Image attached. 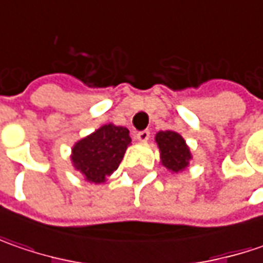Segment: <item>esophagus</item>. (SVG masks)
Returning <instances> with one entry per match:
<instances>
[{
	"label": "esophagus",
	"instance_id": "34e87169",
	"mask_svg": "<svg viewBox=\"0 0 263 263\" xmlns=\"http://www.w3.org/2000/svg\"><path fill=\"white\" fill-rule=\"evenodd\" d=\"M151 136V133H149V130H142V132H139L136 135V139L139 142H147V139Z\"/></svg>",
	"mask_w": 263,
	"mask_h": 263
}]
</instances>
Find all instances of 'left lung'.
Masks as SVG:
<instances>
[{"label":"left lung","mask_w":263,"mask_h":263,"mask_svg":"<svg viewBox=\"0 0 263 263\" xmlns=\"http://www.w3.org/2000/svg\"><path fill=\"white\" fill-rule=\"evenodd\" d=\"M155 142L159 147L161 164L167 168L168 171L178 173V171L186 170L189 161L192 159V154L181 135L171 130L158 132Z\"/></svg>","instance_id":"left-lung-1"}]
</instances>
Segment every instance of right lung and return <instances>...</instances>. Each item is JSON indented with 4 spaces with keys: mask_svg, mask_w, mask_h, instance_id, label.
<instances>
[{
    "mask_svg": "<svg viewBox=\"0 0 263 263\" xmlns=\"http://www.w3.org/2000/svg\"><path fill=\"white\" fill-rule=\"evenodd\" d=\"M132 139L126 127L105 124L83 137L71 149L73 167L90 183H105L116 171Z\"/></svg>",
    "mask_w": 263,
    "mask_h": 263,
    "instance_id": "add662e5",
    "label": "right lung"
}]
</instances>
